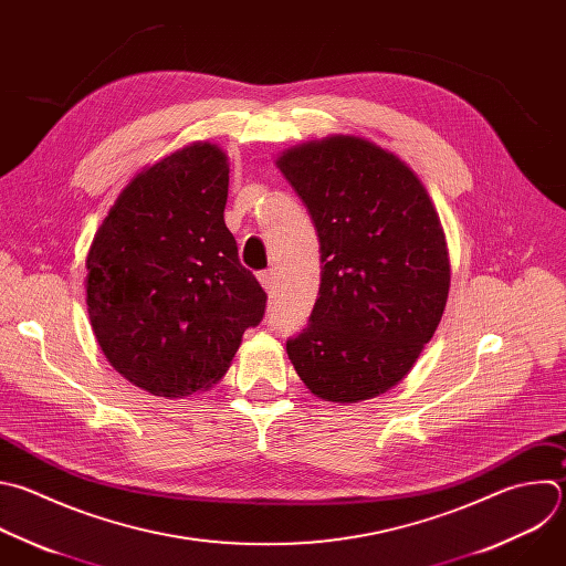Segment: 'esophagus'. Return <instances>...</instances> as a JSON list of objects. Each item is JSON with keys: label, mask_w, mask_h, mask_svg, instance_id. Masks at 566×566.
I'll use <instances>...</instances> for the list:
<instances>
[{"label": "esophagus", "mask_w": 566, "mask_h": 566, "mask_svg": "<svg viewBox=\"0 0 566 566\" xmlns=\"http://www.w3.org/2000/svg\"><path fill=\"white\" fill-rule=\"evenodd\" d=\"M258 280H260V284H262L266 291H273V289H275V273H273V269L262 271V273L258 275Z\"/></svg>", "instance_id": "1"}]
</instances>
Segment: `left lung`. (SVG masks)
<instances>
[{"instance_id": "8db88e82", "label": "left lung", "mask_w": 566, "mask_h": 566, "mask_svg": "<svg viewBox=\"0 0 566 566\" xmlns=\"http://www.w3.org/2000/svg\"><path fill=\"white\" fill-rule=\"evenodd\" d=\"M277 166L306 205L322 262L308 324L286 339L289 359L322 400L380 396L442 319L451 269L440 218L405 161L357 137L291 148Z\"/></svg>"}]
</instances>
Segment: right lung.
Returning a JSON list of instances; mask_svg holds the SVG:
<instances>
[{
  "instance_id": "right-lung-1",
  "label": "right lung",
  "mask_w": 566,
  "mask_h": 566,
  "mask_svg": "<svg viewBox=\"0 0 566 566\" xmlns=\"http://www.w3.org/2000/svg\"><path fill=\"white\" fill-rule=\"evenodd\" d=\"M227 198V155L193 144L139 172L91 244L93 333L113 368L153 396L216 385L264 317L266 293L224 224Z\"/></svg>"
}]
</instances>
